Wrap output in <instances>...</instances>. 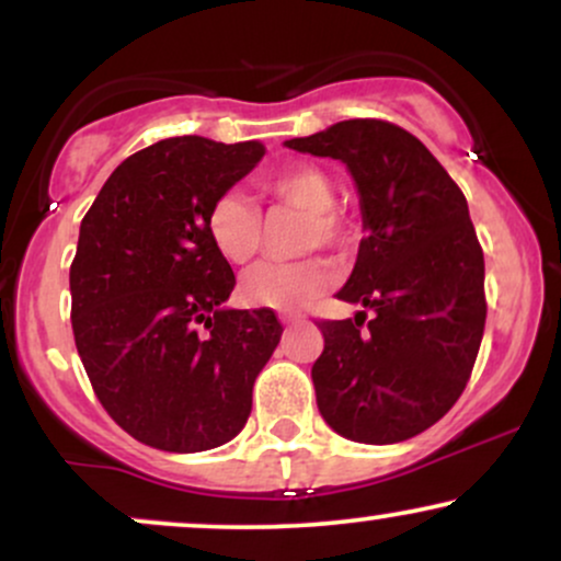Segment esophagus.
Listing matches in <instances>:
<instances>
[{
	"mask_svg": "<svg viewBox=\"0 0 561 561\" xmlns=\"http://www.w3.org/2000/svg\"><path fill=\"white\" fill-rule=\"evenodd\" d=\"M302 319H306V317H302V313H298V311H282V313H279V321H282V324H285V327L300 324Z\"/></svg>",
	"mask_w": 561,
	"mask_h": 561,
	"instance_id": "esophagus-1",
	"label": "esophagus"
}]
</instances>
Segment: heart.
<instances>
[{
    "instance_id": "1",
    "label": "heart",
    "mask_w": 561,
    "mask_h": 561,
    "mask_svg": "<svg viewBox=\"0 0 561 561\" xmlns=\"http://www.w3.org/2000/svg\"><path fill=\"white\" fill-rule=\"evenodd\" d=\"M263 197L272 203L289 205L306 214L300 244L306 250L330 248L343 250L353 240L351 221L337 210L332 179L317 165H289L263 176ZM208 237L221 259L242 266L253 259L263 244V216L259 205L242 192L229 190L214 199L208 210ZM337 282L332 263L324 259L302 261H266L250 268L240 282V295L248 306L289 311L327 295Z\"/></svg>"
}]
</instances>
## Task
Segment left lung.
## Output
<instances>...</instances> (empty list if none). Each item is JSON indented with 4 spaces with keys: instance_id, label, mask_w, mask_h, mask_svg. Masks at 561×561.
I'll return each mask as SVG.
<instances>
[{
    "instance_id": "left-lung-1",
    "label": "left lung",
    "mask_w": 561,
    "mask_h": 561,
    "mask_svg": "<svg viewBox=\"0 0 561 561\" xmlns=\"http://www.w3.org/2000/svg\"><path fill=\"white\" fill-rule=\"evenodd\" d=\"M287 147L343 160L366 229L337 298L373 319L319 321L324 351L311 377L321 416L347 440H409L459 401L485 330V261L465 192L388 121H340Z\"/></svg>"
}]
</instances>
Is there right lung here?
I'll return each mask as SVG.
<instances>
[{
  "label": "right lung",
  "instance_id": "add662e5",
  "mask_svg": "<svg viewBox=\"0 0 561 561\" xmlns=\"http://www.w3.org/2000/svg\"><path fill=\"white\" fill-rule=\"evenodd\" d=\"M261 141L171 137L134 152L87 210L70 263V321L102 409L145 446L195 454L248 422L282 324L221 302L234 272L208 210L263 158Z\"/></svg>",
  "mask_w": 561,
  "mask_h": 561
}]
</instances>
